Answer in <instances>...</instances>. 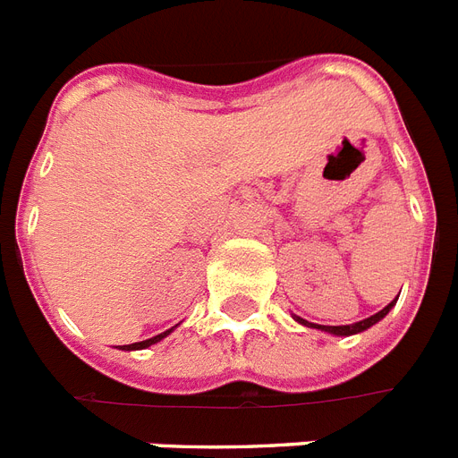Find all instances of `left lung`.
<instances>
[{
	"label": "left lung",
	"mask_w": 458,
	"mask_h": 458,
	"mask_svg": "<svg viewBox=\"0 0 458 458\" xmlns=\"http://www.w3.org/2000/svg\"><path fill=\"white\" fill-rule=\"evenodd\" d=\"M394 304H397V300H392L390 304L385 306V309H380V311H377V313H373L370 318H363V320H359V323H352V326H316V323H309V320L300 318V316H294V318L300 320L301 326L318 327V330H326V333H330V335H356V333H363V330H369L370 326H376L377 320H383L385 316L390 313V309Z\"/></svg>",
	"instance_id": "8db88e82"
}]
</instances>
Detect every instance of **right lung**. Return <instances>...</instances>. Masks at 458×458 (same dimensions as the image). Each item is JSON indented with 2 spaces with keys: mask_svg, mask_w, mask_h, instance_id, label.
<instances>
[{
  "mask_svg": "<svg viewBox=\"0 0 458 458\" xmlns=\"http://www.w3.org/2000/svg\"><path fill=\"white\" fill-rule=\"evenodd\" d=\"M173 333V327L171 330H165V333L157 335V337H149V340H142V342H135V344H123L121 349H125V352H132V349H147V347H152V344H157V342H161L165 337V335H171Z\"/></svg>",
  "mask_w": 458,
  "mask_h": 458,
  "instance_id": "right-lung-1",
  "label": "right lung"
}]
</instances>
